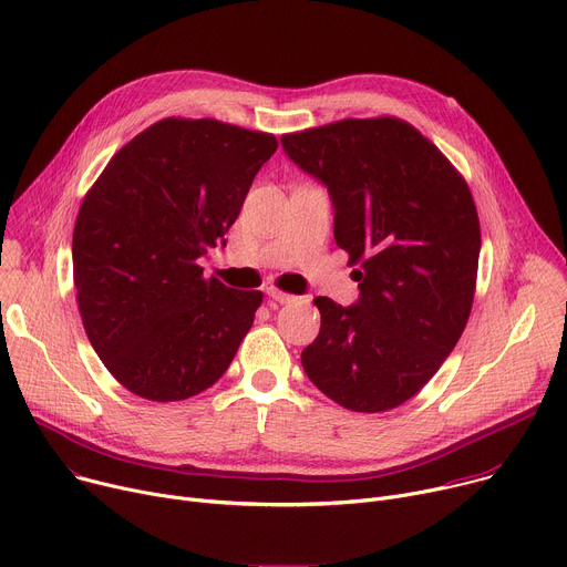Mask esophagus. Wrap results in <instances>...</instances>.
<instances>
[{"instance_id":"34e87169","label":"esophagus","mask_w":567,"mask_h":567,"mask_svg":"<svg viewBox=\"0 0 567 567\" xmlns=\"http://www.w3.org/2000/svg\"><path fill=\"white\" fill-rule=\"evenodd\" d=\"M267 293H269V298H274L276 302H291V300H296V296H291V293L282 291V289H276V287H269Z\"/></svg>"}]
</instances>
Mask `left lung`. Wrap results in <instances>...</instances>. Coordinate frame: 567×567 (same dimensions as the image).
I'll return each instance as SVG.
<instances>
[{
  "mask_svg": "<svg viewBox=\"0 0 567 567\" xmlns=\"http://www.w3.org/2000/svg\"><path fill=\"white\" fill-rule=\"evenodd\" d=\"M280 142L328 187L334 241L359 265L354 305L315 298L321 330L302 369L346 409H395L434 378L468 323L482 248L471 187L421 131L389 115Z\"/></svg>",
  "mask_w": 567,
  "mask_h": 567,
  "instance_id": "obj_1",
  "label": "left lung"
}]
</instances>
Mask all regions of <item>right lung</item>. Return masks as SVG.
Returning a JSON list of instances; mask_svg holds the SVG:
<instances>
[{
  "label": "right lung",
  "instance_id": "1",
  "mask_svg": "<svg viewBox=\"0 0 567 567\" xmlns=\"http://www.w3.org/2000/svg\"><path fill=\"white\" fill-rule=\"evenodd\" d=\"M271 133L167 117L124 144L87 189L72 262L85 334L131 393L187 400L230 367L262 291L203 278L198 257L239 217Z\"/></svg>",
  "mask_w": 567,
  "mask_h": 567
}]
</instances>
